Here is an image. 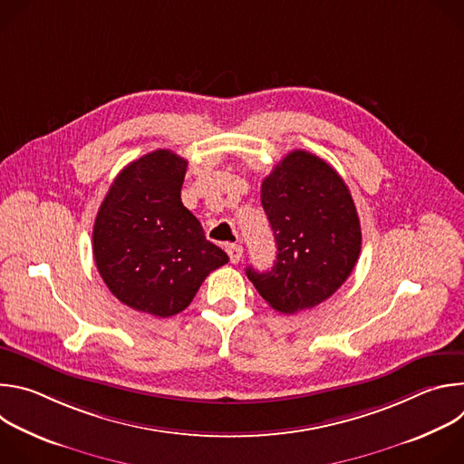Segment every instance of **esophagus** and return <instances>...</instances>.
Returning <instances> with one entry per match:
<instances>
[{"label": "esophagus", "mask_w": 464, "mask_h": 464, "mask_svg": "<svg viewBox=\"0 0 464 464\" xmlns=\"http://www.w3.org/2000/svg\"><path fill=\"white\" fill-rule=\"evenodd\" d=\"M227 255H229V260L233 264H237V262H240V258L244 255V247L240 244H231V246H227Z\"/></svg>", "instance_id": "34e87169"}]
</instances>
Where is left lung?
<instances>
[{
	"mask_svg": "<svg viewBox=\"0 0 464 464\" xmlns=\"http://www.w3.org/2000/svg\"><path fill=\"white\" fill-rule=\"evenodd\" d=\"M260 202L277 258L270 272L247 268V279L283 314L314 308L347 281L360 256L362 227L351 190L324 160L294 150L264 178Z\"/></svg>",
	"mask_w": 464,
	"mask_h": 464,
	"instance_id": "1",
	"label": "left lung"
}]
</instances>
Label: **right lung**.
Instances as JSON below:
<instances>
[{
    "instance_id": "obj_1",
    "label": "right lung",
    "mask_w": 464,
    "mask_h": 464,
    "mask_svg": "<svg viewBox=\"0 0 464 464\" xmlns=\"http://www.w3.org/2000/svg\"><path fill=\"white\" fill-rule=\"evenodd\" d=\"M187 160L160 149L113 179L93 226V256L110 292L156 317L185 310L229 260L181 204Z\"/></svg>"
}]
</instances>
